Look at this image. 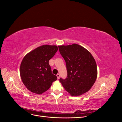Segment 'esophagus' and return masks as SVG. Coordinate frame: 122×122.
<instances>
[{
	"label": "esophagus",
	"mask_w": 122,
	"mask_h": 122,
	"mask_svg": "<svg viewBox=\"0 0 122 122\" xmlns=\"http://www.w3.org/2000/svg\"><path fill=\"white\" fill-rule=\"evenodd\" d=\"M56 76H57V79H59V78H60V74H57L56 75Z\"/></svg>",
	"instance_id": "esophagus-1"
}]
</instances>
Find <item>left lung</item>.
Wrapping results in <instances>:
<instances>
[{
  "instance_id": "8db88e82",
  "label": "left lung",
  "mask_w": 122,
  "mask_h": 122,
  "mask_svg": "<svg viewBox=\"0 0 122 122\" xmlns=\"http://www.w3.org/2000/svg\"><path fill=\"white\" fill-rule=\"evenodd\" d=\"M66 61V79L60 81L72 96H78L89 91L97 77V64L93 55L86 48L76 44L58 46Z\"/></svg>"
}]
</instances>
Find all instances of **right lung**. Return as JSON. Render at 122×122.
<instances>
[{
	"label": "right lung",
	"instance_id": "add662e5",
	"mask_svg": "<svg viewBox=\"0 0 122 122\" xmlns=\"http://www.w3.org/2000/svg\"><path fill=\"white\" fill-rule=\"evenodd\" d=\"M56 45H44L28 53L20 65V76L28 90L36 94H42L49 89L56 75L52 73L49 61L57 52Z\"/></svg>",
	"mask_w": 122,
	"mask_h": 122
}]
</instances>
